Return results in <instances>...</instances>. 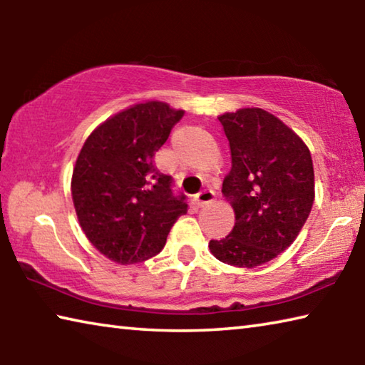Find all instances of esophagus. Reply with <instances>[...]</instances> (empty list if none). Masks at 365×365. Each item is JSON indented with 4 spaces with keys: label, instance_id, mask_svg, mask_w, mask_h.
I'll return each mask as SVG.
<instances>
[{
    "label": "esophagus",
    "instance_id": "esophagus-1",
    "mask_svg": "<svg viewBox=\"0 0 365 365\" xmlns=\"http://www.w3.org/2000/svg\"><path fill=\"white\" fill-rule=\"evenodd\" d=\"M214 197H215L214 191L205 190L195 196V205H196V207H205L209 205V202L214 201Z\"/></svg>",
    "mask_w": 365,
    "mask_h": 365
}]
</instances>
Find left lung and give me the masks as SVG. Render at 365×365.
Listing matches in <instances>:
<instances>
[{"instance_id":"obj_1","label":"left lung","mask_w":365,"mask_h":365,"mask_svg":"<svg viewBox=\"0 0 365 365\" xmlns=\"http://www.w3.org/2000/svg\"><path fill=\"white\" fill-rule=\"evenodd\" d=\"M219 120L232 153L222 193L235 227L209 248L220 262L251 269L285 251L306 224L314 205L312 158L304 141L264 109H238Z\"/></svg>"}]
</instances>
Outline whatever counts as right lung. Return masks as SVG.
<instances>
[{
    "mask_svg": "<svg viewBox=\"0 0 365 365\" xmlns=\"http://www.w3.org/2000/svg\"><path fill=\"white\" fill-rule=\"evenodd\" d=\"M185 110L148 101L115 114L86 138L72 174V200L90 243L117 264H137L164 248L187 214L172 177L153 164Z\"/></svg>",
    "mask_w": 365,
    "mask_h": 365,
    "instance_id": "add662e5",
    "label": "right lung"
}]
</instances>
